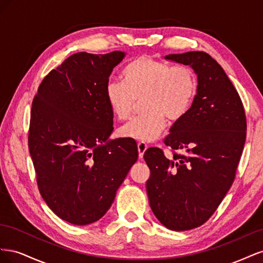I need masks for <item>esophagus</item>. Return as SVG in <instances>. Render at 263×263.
Returning a JSON list of instances; mask_svg holds the SVG:
<instances>
[{"instance_id": "1", "label": "esophagus", "mask_w": 263, "mask_h": 263, "mask_svg": "<svg viewBox=\"0 0 263 263\" xmlns=\"http://www.w3.org/2000/svg\"><path fill=\"white\" fill-rule=\"evenodd\" d=\"M138 153H139V158L141 159L142 157H144V154L146 153V150H147V148H148V146H147V144L146 142H142V141H140V142H138Z\"/></svg>"}]
</instances>
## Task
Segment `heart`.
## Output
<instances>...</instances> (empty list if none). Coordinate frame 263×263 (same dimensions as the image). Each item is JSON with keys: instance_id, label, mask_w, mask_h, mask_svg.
Wrapping results in <instances>:
<instances>
[{"instance_id": "heart-1", "label": "heart", "mask_w": 263, "mask_h": 263, "mask_svg": "<svg viewBox=\"0 0 263 263\" xmlns=\"http://www.w3.org/2000/svg\"><path fill=\"white\" fill-rule=\"evenodd\" d=\"M122 81H109L105 100L118 121L128 119L141 99L140 116L123 126L118 136L153 141L166 126V118L178 122L193 105L197 92L194 71L187 66H172L149 55L132 60L122 72Z\"/></svg>"}]
</instances>
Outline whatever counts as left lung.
Instances as JSON below:
<instances>
[{"label":"left lung","instance_id":"1","mask_svg":"<svg viewBox=\"0 0 263 263\" xmlns=\"http://www.w3.org/2000/svg\"><path fill=\"white\" fill-rule=\"evenodd\" d=\"M190 66L197 92L189 113L170 128L165 146L182 154L166 158L149 148L147 194L151 211L171 230L203 225L232 186L246 140V116L239 94L217 61L204 51L165 55Z\"/></svg>","mask_w":263,"mask_h":263}]
</instances>
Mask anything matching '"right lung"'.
Here are the masks:
<instances>
[{
  "label": "right lung",
  "instance_id": "add662e5",
  "mask_svg": "<svg viewBox=\"0 0 263 263\" xmlns=\"http://www.w3.org/2000/svg\"><path fill=\"white\" fill-rule=\"evenodd\" d=\"M125 51L78 52L47 76L31 106L28 146L38 189L70 224L101 219L137 161L133 139H109L113 114L105 86Z\"/></svg>",
  "mask_w": 263,
  "mask_h": 263
}]
</instances>
